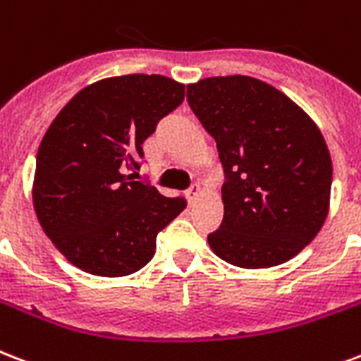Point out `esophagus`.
<instances>
[{
	"instance_id": "34e87169",
	"label": "esophagus",
	"mask_w": 361,
	"mask_h": 361,
	"mask_svg": "<svg viewBox=\"0 0 361 361\" xmlns=\"http://www.w3.org/2000/svg\"><path fill=\"white\" fill-rule=\"evenodd\" d=\"M200 197H202V187H200L199 183H195V185L187 191V200H189V204H195Z\"/></svg>"
}]
</instances>
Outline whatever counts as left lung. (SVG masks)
Listing matches in <instances>:
<instances>
[{
    "label": "left lung",
    "instance_id": "8db88e82",
    "mask_svg": "<svg viewBox=\"0 0 361 361\" xmlns=\"http://www.w3.org/2000/svg\"><path fill=\"white\" fill-rule=\"evenodd\" d=\"M187 102L216 140L227 176L212 252L240 269L295 257L329 212L334 166L320 128L255 77H206L187 85Z\"/></svg>",
    "mask_w": 361,
    "mask_h": 361
}]
</instances>
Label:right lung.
<instances>
[{
  "instance_id": "add662e5",
  "label": "right lung",
  "mask_w": 361,
  "mask_h": 361,
  "mask_svg": "<svg viewBox=\"0 0 361 361\" xmlns=\"http://www.w3.org/2000/svg\"><path fill=\"white\" fill-rule=\"evenodd\" d=\"M185 85L164 75L106 77L81 89L41 140L32 199L41 229L71 265L128 276L155 255L157 233L183 199L134 181L142 144L180 106Z\"/></svg>"
}]
</instances>
